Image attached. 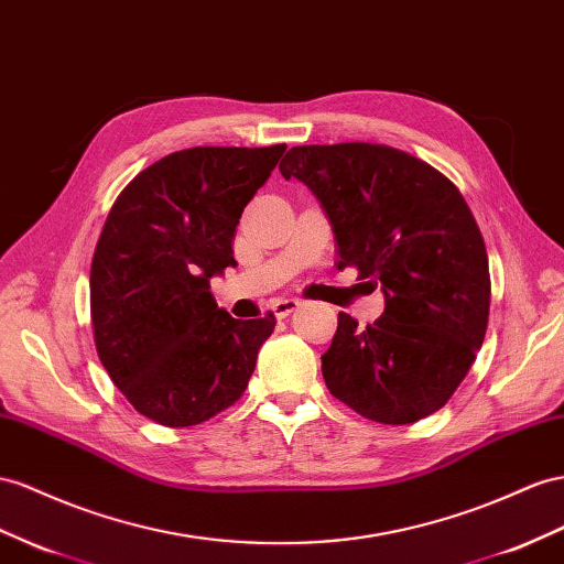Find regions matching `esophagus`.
<instances>
[{"mask_svg":"<svg viewBox=\"0 0 564 564\" xmlns=\"http://www.w3.org/2000/svg\"><path fill=\"white\" fill-rule=\"evenodd\" d=\"M300 305H302V302H300L297 297H279V300H273L271 312L276 314L279 319H283V316H288L291 312H295Z\"/></svg>","mask_w":564,"mask_h":564,"instance_id":"obj_1","label":"esophagus"}]
</instances>
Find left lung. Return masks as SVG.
<instances>
[{
	"instance_id": "left-lung-1",
	"label": "left lung",
	"mask_w": 564,
	"mask_h": 564,
	"mask_svg": "<svg viewBox=\"0 0 564 564\" xmlns=\"http://www.w3.org/2000/svg\"><path fill=\"white\" fill-rule=\"evenodd\" d=\"M279 169L319 202L338 269L357 267L386 302L367 328L338 312L322 355L328 391L381 424L441 410L481 348L490 307L488 257L465 197L443 173L386 144H300Z\"/></svg>"
}]
</instances>
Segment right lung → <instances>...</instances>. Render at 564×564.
Instances as JSON below:
<instances>
[{"label": "right lung", "mask_w": 564, "mask_h": 564, "mask_svg": "<svg viewBox=\"0 0 564 564\" xmlns=\"http://www.w3.org/2000/svg\"><path fill=\"white\" fill-rule=\"evenodd\" d=\"M283 152H173L113 202L90 269L95 345L126 400L156 424L207 422L248 388L276 319H234L209 281L236 264L240 214Z\"/></svg>", "instance_id": "right-lung-1"}]
</instances>
